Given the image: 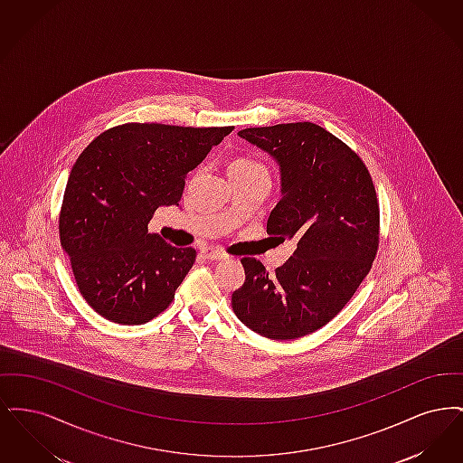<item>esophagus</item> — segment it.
I'll use <instances>...</instances> for the list:
<instances>
[{
	"label": "esophagus",
	"mask_w": 463,
	"mask_h": 463,
	"mask_svg": "<svg viewBox=\"0 0 463 463\" xmlns=\"http://www.w3.org/2000/svg\"><path fill=\"white\" fill-rule=\"evenodd\" d=\"M201 255H203L204 259H208V260H223V259H227V253H225L223 250L213 248V246H204V248L201 250Z\"/></svg>",
	"instance_id": "34e87169"
}]
</instances>
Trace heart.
<instances>
[{"instance_id": "b5f03b06", "label": "heart", "mask_w": 463, "mask_h": 463, "mask_svg": "<svg viewBox=\"0 0 463 463\" xmlns=\"http://www.w3.org/2000/svg\"><path fill=\"white\" fill-rule=\"evenodd\" d=\"M229 174L241 176H267V168L259 159L251 156H236L229 165Z\"/></svg>"}]
</instances>
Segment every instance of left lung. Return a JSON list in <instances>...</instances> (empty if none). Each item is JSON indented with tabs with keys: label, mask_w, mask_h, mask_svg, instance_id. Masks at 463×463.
<instances>
[{
	"label": "left lung",
	"mask_w": 463,
	"mask_h": 463,
	"mask_svg": "<svg viewBox=\"0 0 463 463\" xmlns=\"http://www.w3.org/2000/svg\"><path fill=\"white\" fill-rule=\"evenodd\" d=\"M240 137L281 165L283 198L267 232L297 250L274 274L241 259L246 279L232 308L250 330L293 340L328 325L347 306L373 265L380 242V206L359 155L310 121L246 128Z\"/></svg>",
	"instance_id": "8db88e82"
}]
</instances>
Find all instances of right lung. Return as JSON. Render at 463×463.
<instances>
[{
    "mask_svg": "<svg viewBox=\"0 0 463 463\" xmlns=\"http://www.w3.org/2000/svg\"><path fill=\"white\" fill-rule=\"evenodd\" d=\"M234 127L125 123L93 138L74 163L59 215L62 250L90 307L118 325H144L175 298L196 262L147 225L178 204L185 176Z\"/></svg>",
    "mask_w": 463,
    "mask_h": 463,
    "instance_id": "1",
    "label": "right lung"
}]
</instances>
